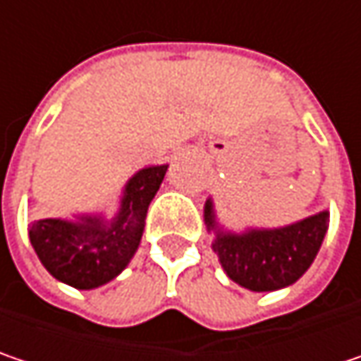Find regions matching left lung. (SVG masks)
<instances>
[{"mask_svg":"<svg viewBox=\"0 0 361 361\" xmlns=\"http://www.w3.org/2000/svg\"><path fill=\"white\" fill-rule=\"evenodd\" d=\"M203 218L214 234L212 248L226 275L250 292H275L296 283L308 271L329 230V212L281 226L246 228L245 232L219 226L214 201H205Z\"/></svg>","mask_w":361,"mask_h":361,"instance_id":"left-lung-1","label":"left lung"}]
</instances>
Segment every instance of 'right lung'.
Segmentation results:
<instances>
[{
    "label": "right lung",
    "mask_w": 361,
    "mask_h": 361,
    "mask_svg": "<svg viewBox=\"0 0 361 361\" xmlns=\"http://www.w3.org/2000/svg\"><path fill=\"white\" fill-rule=\"evenodd\" d=\"M166 170L168 164L137 170L127 180L118 212L111 219L104 214L35 219L28 236L44 269L75 290H94L113 281L142 243L147 207Z\"/></svg>",
    "instance_id": "right-lung-1"
}]
</instances>
